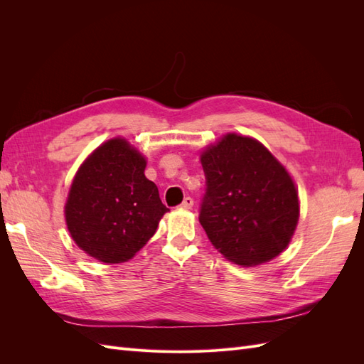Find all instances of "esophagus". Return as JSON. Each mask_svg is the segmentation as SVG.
I'll return each mask as SVG.
<instances>
[{
	"label": "esophagus",
	"instance_id": "obj_1",
	"mask_svg": "<svg viewBox=\"0 0 364 364\" xmlns=\"http://www.w3.org/2000/svg\"><path fill=\"white\" fill-rule=\"evenodd\" d=\"M193 205H194V200L191 199V197H185L183 202L181 203V206H182L183 209H191Z\"/></svg>",
	"mask_w": 364,
	"mask_h": 364
}]
</instances>
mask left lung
Returning a JSON list of instances; mask_svg holds the SVG:
<instances>
[{
  "label": "left lung",
  "instance_id": "obj_1",
  "mask_svg": "<svg viewBox=\"0 0 364 364\" xmlns=\"http://www.w3.org/2000/svg\"><path fill=\"white\" fill-rule=\"evenodd\" d=\"M206 194L200 225L211 245L241 267L289 247L301 202L289 170L258 139L229 132L200 151Z\"/></svg>",
  "mask_w": 364,
  "mask_h": 364
}]
</instances>
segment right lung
<instances>
[{"label": "right lung", "mask_w": 364, "mask_h": 364, "mask_svg": "<svg viewBox=\"0 0 364 364\" xmlns=\"http://www.w3.org/2000/svg\"><path fill=\"white\" fill-rule=\"evenodd\" d=\"M147 159L123 136L92 150L74 174L65 223L74 243L105 264L126 262L155 235L164 214L158 186L144 174Z\"/></svg>", "instance_id": "obj_1"}]
</instances>
